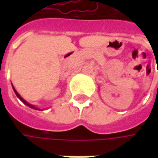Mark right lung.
Listing matches in <instances>:
<instances>
[{
	"instance_id": "right-lung-1",
	"label": "right lung",
	"mask_w": 158,
	"mask_h": 158,
	"mask_svg": "<svg viewBox=\"0 0 158 158\" xmlns=\"http://www.w3.org/2000/svg\"><path fill=\"white\" fill-rule=\"evenodd\" d=\"M13 89H14V91H15V95L17 96V98H19V99H20V100H21L22 102H23V103L24 104V105H26V106H29V107H31V108H32V109H36V110H39V109H37V108H36V107H35V106H32V105H31V104H29V103H27V102L24 100V99H23V98H21V96H20V95L17 93V91L15 90L14 87H13Z\"/></svg>"
}]
</instances>
